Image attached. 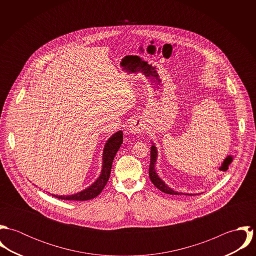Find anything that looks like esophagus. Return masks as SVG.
Returning a JSON list of instances; mask_svg holds the SVG:
<instances>
[{
    "instance_id": "esophagus-1",
    "label": "esophagus",
    "mask_w": 256,
    "mask_h": 256,
    "mask_svg": "<svg viewBox=\"0 0 256 256\" xmlns=\"http://www.w3.org/2000/svg\"><path fill=\"white\" fill-rule=\"evenodd\" d=\"M145 129V124L142 119L133 120L129 125V132L132 134H139L142 133Z\"/></svg>"
}]
</instances>
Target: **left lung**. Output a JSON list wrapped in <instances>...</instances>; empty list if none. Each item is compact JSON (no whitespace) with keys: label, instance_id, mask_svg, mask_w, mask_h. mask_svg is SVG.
<instances>
[{"label":"left lung","instance_id":"obj_1","mask_svg":"<svg viewBox=\"0 0 256 256\" xmlns=\"http://www.w3.org/2000/svg\"><path fill=\"white\" fill-rule=\"evenodd\" d=\"M156 158H158V150L156 146H154V144L152 143V145L150 146V168H148V176L150 178V182L152 184L160 189V191H162L164 193L166 194H172V195H193V194H189V193H182V192H176L174 189H172L168 184L160 178V176L156 174Z\"/></svg>","mask_w":256,"mask_h":256}]
</instances>
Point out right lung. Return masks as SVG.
Here are the masks:
<instances>
[{"label": "right lung", "instance_id": "right-lung-1", "mask_svg": "<svg viewBox=\"0 0 256 256\" xmlns=\"http://www.w3.org/2000/svg\"><path fill=\"white\" fill-rule=\"evenodd\" d=\"M123 142V132L118 131L114 133L110 139L106 141V146L104 148V154H102V168L100 172V174L98 178L92 183L90 186L88 188L74 193L72 195H55L52 194V196L61 199V200H70V201H86V200H90L98 195L104 190V186L108 182L110 176V172H111V166L112 162L114 160L115 154H117L118 150L120 148L121 144Z\"/></svg>", "mask_w": 256, "mask_h": 256}]
</instances>
